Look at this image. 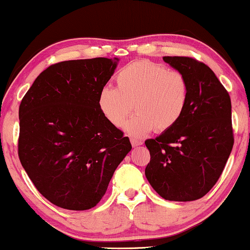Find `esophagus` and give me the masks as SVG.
Returning a JSON list of instances; mask_svg holds the SVG:
<instances>
[{
    "label": "esophagus",
    "instance_id": "34e87169",
    "mask_svg": "<svg viewBox=\"0 0 250 250\" xmlns=\"http://www.w3.org/2000/svg\"><path fill=\"white\" fill-rule=\"evenodd\" d=\"M130 141H131V145L133 147H137V146H140V145L144 144L143 140H139V139H135V138H131L130 139Z\"/></svg>",
    "mask_w": 250,
    "mask_h": 250
}]
</instances>
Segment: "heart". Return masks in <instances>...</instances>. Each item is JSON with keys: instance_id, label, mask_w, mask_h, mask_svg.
Instances as JSON below:
<instances>
[{"instance_id": "obj_1", "label": "heart", "mask_w": 250, "mask_h": 250, "mask_svg": "<svg viewBox=\"0 0 250 250\" xmlns=\"http://www.w3.org/2000/svg\"><path fill=\"white\" fill-rule=\"evenodd\" d=\"M115 82L117 88L101 89L99 107L114 126L124 125L135 109L137 114L125 125L129 135L143 137L152 128L157 132L166 131L184 113L189 88L188 78L180 70H167L162 65L143 59L119 70Z\"/></svg>"}]
</instances>
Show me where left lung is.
<instances>
[{"label":"left lung","instance_id":"1","mask_svg":"<svg viewBox=\"0 0 250 250\" xmlns=\"http://www.w3.org/2000/svg\"><path fill=\"white\" fill-rule=\"evenodd\" d=\"M188 82L180 120L145 141L150 163L145 175L159 195L188 202L204 196L222 174L233 146L231 101L210 67L189 57H163Z\"/></svg>","mask_w":250,"mask_h":250}]
</instances>
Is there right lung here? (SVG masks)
I'll use <instances>...</instances> for the list:
<instances>
[{
    "mask_svg": "<svg viewBox=\"0 0 250 250\" xmlns=\"http://www.w3.org/2000/svg\"><path fill=\"white\" fill-rule=\"evenodd\" d=\"M119 61L51 65L22 99L19 158L37 189L59 208H94L131 150L129 138L103 117L98 103Z\"/></svg>",
    "mask_w": 250,
    "mask_h": 250,
    "instance_id": "right-lung-1",
    "label": "right lung"
}]
</instances>
